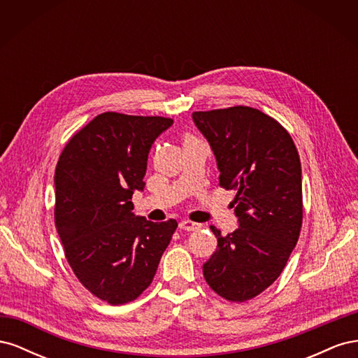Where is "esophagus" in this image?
I'll return each instance as SVG.
<instances>
[{
    "instance_id": "34e87169",
    "label": "esophagus",
    "mask_w": 358,
    "mask_h": 358,
    "mask_svg": "<svg viewBox=\"0 0 358 358\" xmlns=\"http://www.w3.org/2000/svg\"><path fill=\"white\" fill-rule=\"evenodd\" d=\"M179 227L182 230L185 231H197L201 229V225L197 224V222H192V221H188V220H183L179 222Z\"/></svg>"
}]
</instances>
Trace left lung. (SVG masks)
Returning <instances> with one entry per match:
<instances>
[{"mask_svg":"<svg viewBox=\"0 0 358 358\" xmlns=\"http://www.w3.org/2000/svg\"><path fill=\"white\" fill-rule=\"evenodd\" d=\"M220 170V185L236 189L231 203L239 229L222 236L203 264L209 287L231 301H245L282 272L301 229V166L287 129L252 107L194 112Z\"/></svg>","mask_w":358,"mask_h":358,"instance_id":"8db88e82","label":"left lung"}]
</instances>
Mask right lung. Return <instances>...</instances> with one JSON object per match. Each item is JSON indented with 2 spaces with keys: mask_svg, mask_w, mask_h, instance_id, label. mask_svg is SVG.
<instances>
[{
  "mask_svg": "<svg viewBox=\"0 0 358 358\" xmlns=\"http://www.w3.org/2000/svg\"><path fill=\"white\" fill-rule=\"evenodd\" d=\"M173 125L161 116L106 112L73 136L55 170V224L74 275L94 296L122 305L150 285L178 222L133 213L148 155Z\"/></svg>",
  "mask_w": 358,
  "mask_h": 358,
  "instance_id": "add662e5",
  "label": "right lung"
}]
</instances>
